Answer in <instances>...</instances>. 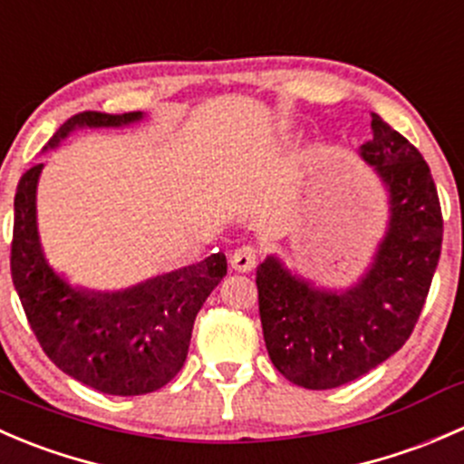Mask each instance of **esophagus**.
<instances>
[{
	"label": "esophagus",
	"mask_w": 464,
	"mask_h": 464,
	"mask_svg": "<svg viewBox=\"0 0 464 464\" xmlns=\"http://www.w3.org/2000/svg\"><path fill=\"white\" fill-rule=\"evenodd\" d=\"M256 262H258V251L254 246H240L231 256V266L236 271H240V274H246V271L254 269Z\"/></svg>",
	"instance_id": "esophagus-1"
}]
</instances>
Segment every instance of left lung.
<instances>
[{
	"label": "left lung",
	"instance_id": "left-lung-1",
	"mask_svg": "<svg viewBox=\"0 0 464 464\" xmlns=\"http://www.w3.org/2000/svg\"><path fill=\"white\" fill-rule=\"evenodd\" d=\"M359 157L386 190L388 222L371 265L348 287H323L266 256L256 269L260 321L276 371L327 391L395 354L420 319L442 249L431 170L415 145L372 114Z\"/></svg>",
	"mask_w": 464,
	"mask_h": 464
}]
</instances>
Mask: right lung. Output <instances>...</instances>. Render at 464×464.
Listing matches in <instances>:
<instances>
[{"mask_svg":"<svg viewBox=\"0 0 464 464\" xmlns=\"http://www.w3.org/2000/svg\"><path fill=\"white\" fill-rule=\"evenodd\" d=\"M143 111L72 116L44 145L55 150L82 128H128ZM44 163L22 175L15 193L11 274L33 334L69 377L107 395H145L166 386L188 354L195 316L227 276L222 251L116 292L72 285L53 269L37 233V181Z\"/></svg>","mask_w":464,"mask_h":464,"instance_id":"add662e5","label":"right lung"}]
</instances>
